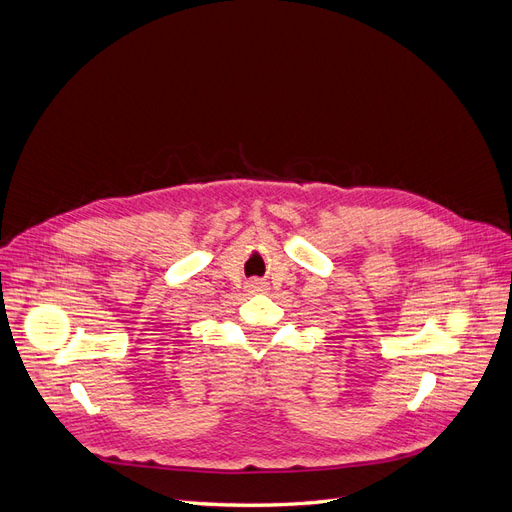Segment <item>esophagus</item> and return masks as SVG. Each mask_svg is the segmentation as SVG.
I'll use <instances>...</instances> for the list:
<instances>
[{
  "instance_id": "esophagus-1",
  "label": "esophagus",
  "mask_w": 512,
  "mask_h": 512,
  "mask_svg": "<svg viewBox=\"0 0 512 512\" xmlns=\"http://www.w3.org/2000/svg\"><path fill=\"white\" fill-rule=\"evenodd\" d=\"M247 286H250V290H256V292H260L262 288H265V286H262V284H260V282H256V280H254V282H250Z\"/></svg>"
}]
</instances>
